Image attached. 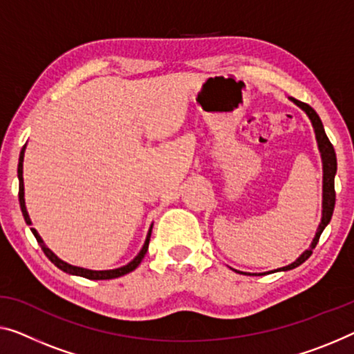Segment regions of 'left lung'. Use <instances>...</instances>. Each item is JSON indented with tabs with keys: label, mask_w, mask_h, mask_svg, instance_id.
<instances>
[{
	"label": "left lung",
	"mask_w": 354,
	"mask_h": 354,
	"mask_svg": "<svg viewBox=\"0 0 354 354\" xmlns=\"http://www.w3.org/2000/svg\"><path fill=\"white\" fill-rule=\"evenodd\" d=\"M289 100H291L294 104H297V106L302 109L305 114L308 115L310 122H312L313 130H315L316 143H318V149H319V154H321V162H323V214H321V223L318 225V229H316V234L313 236V241H312V245H310L308 250H305L302 254H300L294 262L289 263V266L279 267V268H277V270L263 272V273H246V272L235 270V268L230 267L232 270L236 272V273H245V275H254V277L257 275V277H259V275H266V273L288 272V270H292V268H295V267H299L300 263H304L305 261L308 259L310 256H312V251L315 250L316 243H318L319 235L323 234V230L326 229V225L330 223L332 213H334V207H335L334 178H335V173H337V157H335L334 146L330 145L328 135H326V131H324L323 122H321L319 115L316 114V111L312 106H308L307 103L299 102V100H295L292 97H289Z\"/></svg>",
	"instance_id": "obj_1"
}]
</instances>
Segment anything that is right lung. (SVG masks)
Instances as JSON below:
<instances>
[{"mask_svg":"<svg viewBox=\"0 0 354 354\" xmlns=\"http://www.w3.org/2000/svg\"><path fill=\"white\" fill-rule=\"evenodd\" d=\"M25 147L26 145L22 147V151H20V157H19V167H17V176H19V202H20V208H22V214L25 218V223L31 225V219L28 216V211H26V205H25V186H24V157H25ZM31 232H33V235L36 236V240H38L39 246L42 248V251H44V254L49 257V261L54 263L63 270L65 273H70V275H76V277H82V278H88V279H113V278H119V277H124L127 273L133 272L136 267L140 266L141 261H143V257L146 254L147 248H149V240H151V232H152V224L149 230H147V235H146V240H145V245L141 248L138 254H136L133 259H131L127 266H122L119 268H113V270H91V268H84V267H77V266H71V263H68L65 261H62L59 256L54 254L49 248L46 246L44 241L39 236L38 232L36 229L31 227Z\"/></svg>","mask_w":354,"mask_h":354,"instance_id":"right-lung-1","label":"right lung"}]
</instances>
